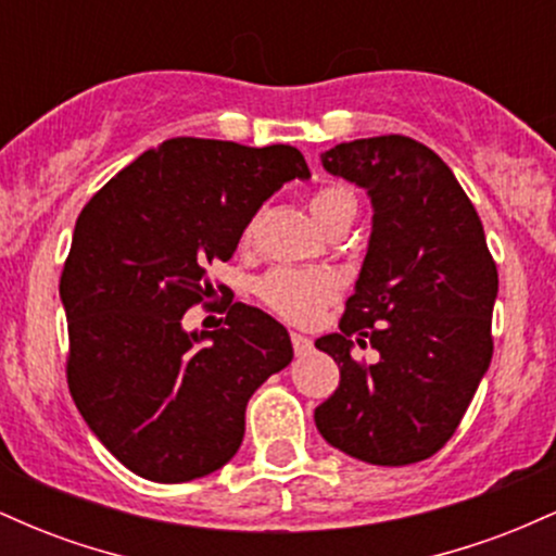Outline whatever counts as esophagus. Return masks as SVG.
Returning <instances> with one entry per match:
<instances>
[{
    "label": "esophagus",
    "instance_id": "obj_1",
    "mask_svg": "<svg viewBox=\"0 0 556 556\" xmlns=\"http://www.w3.org/2000/svg\"><path fill=\"white\" fill-rule=\"evenodd\" d=\"M290 340H292V350H295V355L311 353V348H314V342H311L308 337L298 334V331H290Z\"/></svg>",
    "mask_w": 556,
    "mask_h": 556
}]
</instances>
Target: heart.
<instances>
[{
  "instance_id": "heart-1",
  "label": "heart",
  "mask_w": 556,
  "mask_h": 556,
  "mask_svg": "<svg viewBox=\"0 0 556 556\" xmlns=\"http://www.w3.org/2000/svg\"><path fill=\"white\" fill-rule=\"evenodd\" d=\"M308 206L314 219L327 232L329 227L340 225L344 219H353L355 198L342 185H321V188L314 190ZM256 227L258 219L248 222L245 229H242V240L251 242L253 235H256ZM253 292L279 318L305 327V324L318 321V316L337 298L340 279L331 271H305L277 266V269L261 274L256 282H253Z\"/></svg>"
}]
</instances>
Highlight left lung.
Returning a JSON list of instances; mask_svg holds the SVG:
<instances>
[{"label":"left lung","instance_id":"obj_1","mask_svg":"<svg viewBox=\"0 0 556 556\" xmlns=\"http://www.w3.org/2000/svg\"><path fill=\"white\" fill-rule=\"evenodd\" d=\"M321 162L368 190L374 232L340 334L316 340L340 366L316 426L363 463L426 460L457 431L494 353L500 274L483 225L452 169L407 136L350 140ZM353 343L380 361L353 359Z\"/></svg>","mask_w":556,"mask_h":556}]
</instances>
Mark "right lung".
Instances as JSON below:
<instances>
[{"label": "right lung", "mask_w": 556, "mask_h": 556, "mask_svg": "<svg viewBox=\"0 0 556 556\" xmlns=\"http://www.w3.org/2000/svg\"><path fill=\"white\" fill-rule=\"evenodd\" d=\"M308 177L292 146L182 136L83 206L60 277L67 387L132 473L182 483L222 468L242 442L251 394L292 361L287 329L253 305L229 300L225 327L201 334L182 316L212 295L208 264L232 258L266 198Z\"/></svg>", "instance_id": "1"}]
</instances>
